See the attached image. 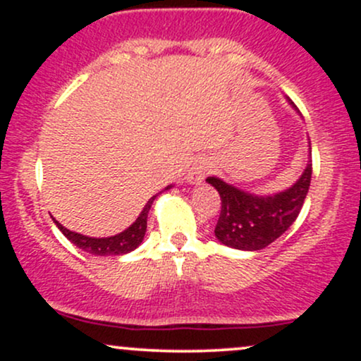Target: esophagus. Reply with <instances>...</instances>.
<instances>
[{"label": "esophagus", "instance_id": "esophagus-1", "mask_svg": "<svg viewBox=\"0 0 361 361\" xmlns=\"http://www.w3.org/2000/svg\"><path fill=\"white\" fill-rule=\"evenodd\" d=\"M210 169H212V161L205 159V157H198V159L193 161L192 168L188 169L186 180H188V183L198 185L207 175H209Z\"/></svg>", "mask_w": 361, "mask_h": 361}]
</instances>
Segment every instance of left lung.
<instances>
[{
	"mask_svg": "<svg viewBox=\"0 0 361 361\" xmlns=\"http://www.w3.org/2000/svg\"><path fill=\"white\" fill-rule=\"evenodd\" d=\"M310 147V146H309ZM312 159L290 188L273 195H252L221 178L207 181L221 195V215L215 226V238L226 246L243 251H259L280 238L299 217L307 197Z\"/></svg>",
	"mask_w": 361,
	"mask_h": 361,
	"instance_id": "8db88e82",
	"label": "left lung"
}]
</instances>
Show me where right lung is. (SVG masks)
<instances>
[{
  "label": "right lung",
  "mask_w": 361,
  "mask_h": 361,
  "mask_svg": "<svg viewBox=\"0 0 361 361\" xmlns=\"http://www.w3.org/2000/svg\"><path fill=\"white\" fill-rule=\"evenodd\" d=\"M169 188H171V185L166 186V190ZM154 198L156 197L149 198V202L142 209V212L139 214V217L135 219V222L132 224L130 227H127V229L122 231L120 234L110 235V238H88V235H82L66 229V227L57 222L56 219H54V222H56V226L59 227L61 233L64 234L69 241L76 244L80 250L90 252V255L122 256V255H127V252L134 251L135 247L142 243L144 234H146V229H147V214H149V209H151L152 202H154Z\"/></svg>",
  "instance_id": "add662e5"
}]
</instances>
